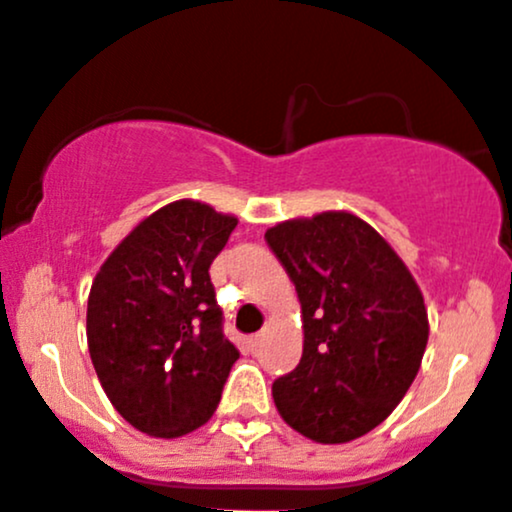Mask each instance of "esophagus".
I'll return each mask as SVG.
<instances>
[{
    "label": "esophagus",
    "instance_id": "esophagus-1",
    "mask_svg": "<svg viewBox=\"0 0 512 512\" xmlns=\"http://www.w3.org/2000/svg\"><path fill=\"white\" fill-rule=\"evenodd\" d=\"M250 344H252V349H257L262 344V334H252L250 337Z\"/></svg>",
    "mask_w": 512,
    "mask_h": 512
}]
</instances>
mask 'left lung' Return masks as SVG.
<instances>
[{
	"label": "left lung",
	"mask_w": 512,
	"mask_h": 512,
	"mask_svg": "<svg viewBox=\"0 0 512 512\" xmlns=\"http://www.w3.org/2000/svg\"><path fill=\"white\" fill-rule=\"evenodd\" d=\"M302 304L297 369L272 384L280 416L317 443L379 426L414 384L428 342L423 294L401 257L352 213L265 232Z\"/></svg>",
	"instance_id": "obj_1"
}]
</instances>
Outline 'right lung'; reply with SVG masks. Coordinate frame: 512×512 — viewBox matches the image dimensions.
Wrapping results in <instances>:
<instances>
[{
  "mask_svg": "<svg viewBox=\"0 0 512 512\" xmlns=\"http://www.w3.org/2000/svg\"><path fill=\"white\" fill-rule=\"evenodd\" d=\"M235 225L198 200H175L123 237L91 285L86 337L98 381L148 436L203 426L240 359L208 272Z\"/></svg>",
  "mask_w": 512,
  "mask_h": 512,
  "instance_id": "add662e5",
  "label": "right lung"
}]
</instances>
